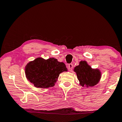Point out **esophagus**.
<instances>
[{
    "label": "esophagus",
    "instance_id": "obj_1",
    "mask_svg": "<svg viewBox=\"0 0 122 122\" xmlns=\"http://www.w3.org/2000/svg\"><path fill=\"white\" fill-rule=\"evenodd\" d=\"M73 64L72 63H69V64L68 65V68L69 71H71L73 69Z\"/></svg>",
    "mask_w": 122,
    "mask_h": 122
}]
</instances>
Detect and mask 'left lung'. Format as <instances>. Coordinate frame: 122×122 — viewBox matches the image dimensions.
<instances>
[{
  "mask_svg": "<svg viewBox=\"0 0 122 122\" xmlns=\"http://www.w3.org/2000/svg\"><path fill=\"white\" fill-rule=\"evenodd\" d=\"M74 71L80 84L82 86H93L99 82L100 72L98 69H92L86 61H81L79 66L75 67Z\"/></svg>",
  "mask_w": 122,
  "mask_h": 122,
  "instance_id": "obj_1",
  "label": "left lung"
}]
</instances>
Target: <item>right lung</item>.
Listing matches in <instances>:
<instances>
[{"instance_id": "1", "label": "right lung", "mask_w": 122, "mask_h": 122, "mask_svg": "<svg viewBox=\"0 0 122 122\" xmlns=\"http://www.w3.org/2000/svg\"><path fill=\"white\" fill-rule=\"evenodd\" d=\"M67 69L64 63L58 62L54 58L46 60L37 58L26 65L25 75L36 87L45 88L55 85L60 74Z\"/></svg>"}]
</instances>
